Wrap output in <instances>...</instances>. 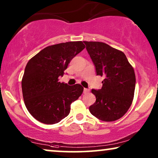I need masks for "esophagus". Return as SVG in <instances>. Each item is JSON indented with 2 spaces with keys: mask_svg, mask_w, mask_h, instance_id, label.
Here are the masks:
<instances>
[{
  "mask_svg": "<svg viewBox=\"0 0 158 158\" xmlns=\"http://www.w3.org/2000/svg\"><path fill=\"white\" fill-rule=\"evenodd\" d=\"M89 92V89H88V88H84L83 90V93L84 94H87V93Z\"/></svg>",
  "mask_w": 158,
  "mask_h": 158,
  "instance_id": "esophagus-1",
  "label": "esophagus"
}]
</instances>
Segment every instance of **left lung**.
<instances>
[{"instance_id":"left-lung-1","label":"left lung","mask_w":158,"mask_h":158,"mask_svg":"<svg viewBox=\"0 0 158 158\" xmlns=\"http://www.w3.org/2000/svg\"><path fill=\"white\" fill-rule=\"evenodd\" d=\"M96 67L97 75L104 77L101 89H92L96 101L90 114L103 122L122 118L131 106L136 77L133 67L123 52L100 42H84Z\"/></svg>"}]
</instances>
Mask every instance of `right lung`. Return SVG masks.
Here are the masks:
<instances>
[{
    "label": "right lung",
    "mask_w": 158,
    "mask_h": 158,
    "mask_svg": "<svg viewBox=\"0 0 158 158\" xmlns=\"http://www.w3.org/2000/svg\"><path fill=\"white\" fill-rule=\"evenodd\" d=\"M85 47L81 41L51 45L28 62L21 81L23 98L30 114L39 122H60L70 114L71 103L81 96L83 86L60 83L59 77Z\"/></svg>",
    "instance_id": "right-lung-1"
}]
</instances>
